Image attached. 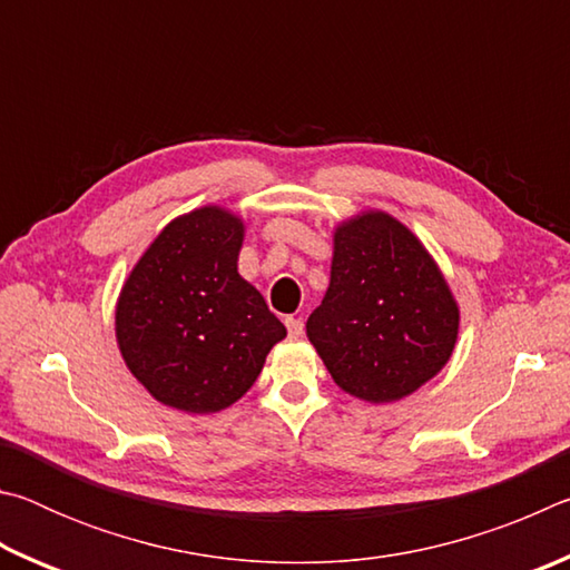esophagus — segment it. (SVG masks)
Masks as SVG:
<instances>
[{
    "instance_id": "34e87169",
    "label": "esophagus",
    "mask_w": 570,
    "mask_h": 570,
    "mask_svg": "<svg viewBox=\"0 0 570 570\" xmlns=\"http://www.w3.org/2000/svg\"><path fill=\"white\" fill-rule=\"evenodd\" d=\"M286 330L292 340H298V336L304 334V322L296 320V316H286Z\"/></svg>"
}]
</instances>
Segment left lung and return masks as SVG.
<instances>
[{
	"mask_svg": "<svg viewBox=\"0 0 570 570\" xmlns=\"http://www.w3.org/2000/svg\"><path fill=\"white\" fill-rule=\"evenodd\" d=\"M460 306L422 240L384 210L334 228L330 288L306 336L340 387L372 404L417 392L448 364Z\"/></svg>",
	"mask_w": 570,
	"mask_h": 570,
	"instance_id": "obj_1",
	"label": "left lung"
}]
</instances>
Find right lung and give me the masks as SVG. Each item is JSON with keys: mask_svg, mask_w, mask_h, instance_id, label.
Returning <instances> with one entry per match:
<instances>
[{"mask_svg": "<svg viewBox=\"0 0 570 570\" xmlns=\"http://www.w3.org/2000/svg\"><path fill=\"white\" fill-rule=\"evenodd\" d=\"M244 220L204 206L173 218L120 288L115 340L132 377L188 414L220 412L254 387L286 336L238 274Z\"/></svg>", "mask_w": 570, "mask_h": 570, "instance_id": "1", "label": "right lung"}]
</instances>
